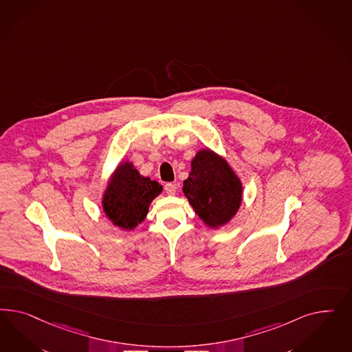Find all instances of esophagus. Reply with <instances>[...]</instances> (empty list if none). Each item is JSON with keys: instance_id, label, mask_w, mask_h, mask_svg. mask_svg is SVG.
<instances>
[{"instance_id": "esophagus-1", "label": "esophagus", "mask_w": 352, "mask_h": 352, "mask_svg": "<svg viewBox=\"0 0 352 352\" xmlns=\"http://www.w3.org/2000/svg\"><path fill=\"white\" fill-rule=\"evenodd\" d=\"M165 191H166L168 195H170V196L175 195V192H177V184H175V183H166V184H165Z\"/></svg>"}]
</instances>
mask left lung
I'll return each instance as SVG.
<instances>
[{
	"label": "left lung",
	"instance_id": "left-lung-1",
	"mask_svg": "<svg viewBox=\"0 0 352 352\" xmlns=\"http://www.w3.org/2000/svg\"><path fill=\"white\" fill-rule=\"evenodd\" d=\"M183 193L205 226L218 230L232 221L243 203V183L228 161L213 149H200L191 161Z\"/></svg>",
	"mask_w": 352,
	"mask_h": 352
}]
</instances>
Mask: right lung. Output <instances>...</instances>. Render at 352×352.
I'll list each match as a JSON object with an SVG mask.
<instances>
[{"label":"right lung","mask_w":352,"mask_h":352,"mask_svg":"<svg viewBox=\"0 0 352 352\" xmlns=\"http://www.w3.org/2000/svg\"><path fill=\"white\" fill-rule=\"evenodd\" d=\"M161 192L160 183L140 175L133 162L122 160L102 193L103 213L120 230L133 231L146 219L149 205Z\"/></svg>","instance_id":"1"}]
</instances>
